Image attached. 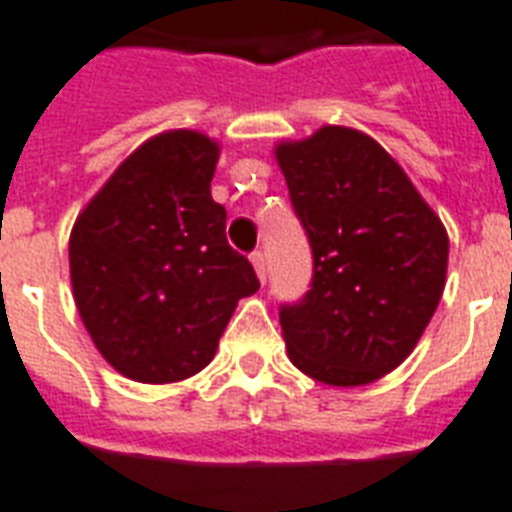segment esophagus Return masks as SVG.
Returning a JSON list of instances; mask_svg holds the SVG:
<instances>
[{"instance_id": "esophagus-1", "label": "esophagus", "mask_w": 512, "mask_h": 512, "mask_svg": "<svg viewBox=\"0 0 512 512\" xmlns=\"http://www.w3.org/2000/svg\"><path fill=\"white\" fill-rule=\"evenodd\" d=\"M249 260H252V265H255V273H257V279L265 281V276H268V263H265V255L257 249V252H252L249 255Z\"/></svg>"}]
</instances>
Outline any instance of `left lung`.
<instances>
[{"instance_id": "left-lung-1", "label": "left lung", "mask_w": 512, "mask_h": 512, "mask_svg": "<svg viewBox=\"0 0 512 512\" xmlns=\"http://www.w3.org/2000/svg\"><path fill=\"white\" fill-rule=\"evenodd\" d=\"M313 252L311 289L281 305L292 364L337 388L393 372L444 295L449 236L406 172L369 135L321 127L276 148Z\"/></svg>"}]
</instances>
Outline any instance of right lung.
<instances>
[{
    "label": "right lung",
    "mask_w": 512,
    "mask_h": 512,
    "mask_svg": "<svg viewBox=\"0 0 512 512\" xmlns=\"http://www.w3.org/2000/svg\"><path fill=\"white\" fill-rule=\"evenodd\" d=\"M217 156L201 132L156 135L76 217V308L103 358L130 380L162 385L201 372L236 303L260 289L209 191Z\"/></svg>",
    "instance_id": "right-lung-1"
}]
</instances>
